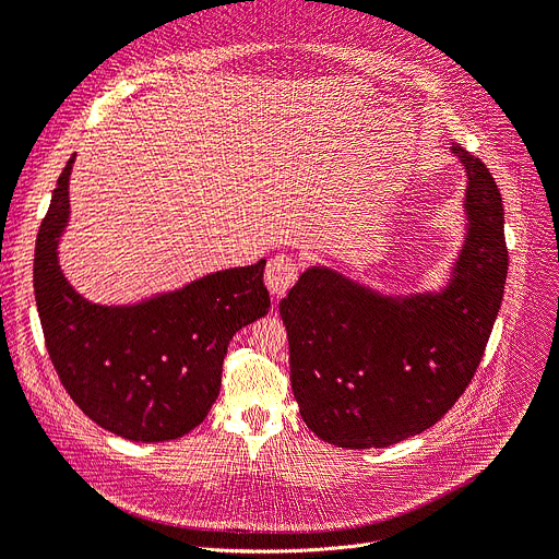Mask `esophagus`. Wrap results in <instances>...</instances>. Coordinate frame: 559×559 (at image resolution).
<instances>
[{
    "label": "esophagus",
    "mask_w": 559,
    "mask_h": 559,
    "mask_svg": "<svg viewBox=\"0 0 559 559\" xmlns=\"http://www.w3.org/2000/svg\"><path fill=\"white\" fill-rule=\"evenodd\" d=\"M297 276H299L297 260L287 253H278L266 262L264 285L278 299V297H285L287 289L297 283Z\"/></svg>",
    "instance_id": "esophagus-1"
}]
</instances>
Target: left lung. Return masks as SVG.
I'll return each mask as SVG.
<instances>
[{
	"label": "left lung",
	"mask_w": 559,
	"mask_h": 559,
	"mask_svg": "<svg viewBox=\"0 0 559 559\" xmlns=\"http://www.w3.org/2000/svg\"><path fill=\"white\" fill-rule=\"evenodd\" d=\"M466 166L468 233L441 293L388 297L310 266L278 310L299 414L322 441L370 450L439 423L468 388L502 304L504 210L489 168Z\"/></svg>",
	"instance_id": "left-lung-1"
}]
</instances>
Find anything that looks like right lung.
<instances>
[{"label":"right lung","instance_id":"add662e5","mask_svg":"<svg viewBox=\"0 0 559 559\" xmlns=\"http://www.w3.org/2000/svg\"><path fill=\"white\" fill-rule=\"evenodd\" d=\"M72 155L38 228L34 293L47 354L84 414L134 443L174 441L199 427L219 397L233 335L270 310L264 260L214 272L134 306H98L59 266Z\"/></svg>","mask_w":559,"mask_h":559}]
</instances>
